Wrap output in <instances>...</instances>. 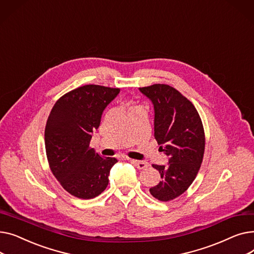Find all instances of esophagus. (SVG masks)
<instances>
[{
	"mask_svg": "<svg viewBox=\"0 0 254 254\" xmlns=\"http://www.w3.org/2000/svg\"><path fill=\"white\" fill-rule=\"evenodd\" d=\"M130 163L134 164L139 170H142V169H145L146 167L148 166L147 163L145 162H142V161H137V159H130Z\"/></svg>",
	"mask_w": 254,
	"mask_h": 254,
	"instance_id": "1",
	"label": "esophagus"
}]
</instances>
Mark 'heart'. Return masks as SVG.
<instances>
[{"mask_svg": "<svg viewBox=\"0 0 254 254\" xmlns=\"http://www.w3.org/2000/svg\"><path fill=\"white\" fill-rule=\"evenodd\" d=\"M134 108H136V107H134ZM134 108H132V109H134Z\"/></svg>", "mask_w": 254, "mask_h": 254, "instance_id": "1", "label": "heart"}]
</instances>
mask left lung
Instances as JSON below:
<instances>
[{
    "instance_id": "left-lung-1",
    "label": "left lung",
    "mask_w": 254,
    "mask_h": 254,
    "mask_svg": "<svg viewBox=\"0 0 254 254\" xmlns=\"http://www.w3.org/2000/svg\"><path fill=\"white\" fill-rule=\"evenodd\" d=\"M139 90L154 109V137L169 157L167 165H153L162 180L149 190L159 201L182 194L194 180L205 150V134L192 103L170 85L153 84Z\"/></svg>"
}]
</instances>
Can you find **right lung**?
Here are the masks:
<instances>
[{"mask_svg":"<svg viewBox=\"0 0 254 254\" xmlns=\"http://www.w3.org/2000/svg\"><path fill=\"white\" fill-rule=\"evenodd\" d=\"M119 88L84 85L65 93L53 106L45 127V148L52 174L79 198H93L108 185L115 157H104L89 147L106 107Z\"/></svg>","mask_w":254,"mask_h":254,"instance_id":"1","label":"right lung"}]
</instances>
